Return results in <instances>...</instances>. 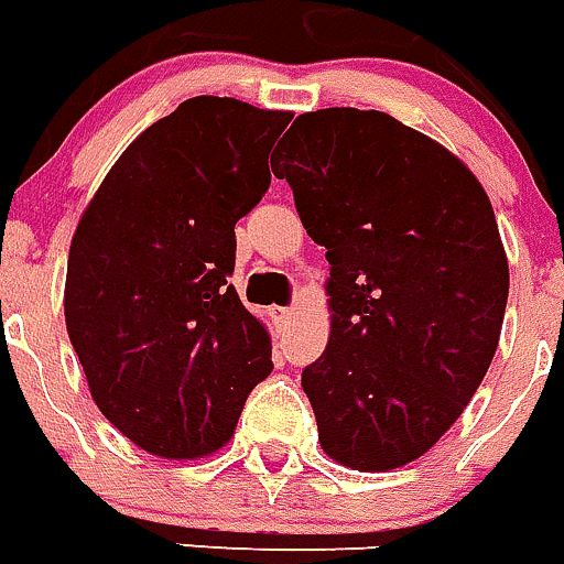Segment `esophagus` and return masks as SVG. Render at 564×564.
<instances>
[{
  "instance_id": "34e87169",
  "label": "esophagus",
  "mask_w": 564,
  "mask_h": 564,
  "mask_svg": "<svg viewBox=\"0 0 564 564\" xmlns=\"http://www.w3.org/2000/svg\"><path fill=\"white\" fill-rule=\"evenodd\" d=\"M294 314H296V308H279V319H285V323L294 317Z\"/></svg>"
}]
</instances>
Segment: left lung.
<instances>
[{"mask_svg":"<svg viewBox=\"0 0 564 564\" xmlns=\"http://www.w3.org/2000/svg\"><path fill=\"white\" fill-rule=\"evenodd\" d=\"M270 169L328 259L326 352L303 372L323 452L358 471L419 460L460 419L501 337L510 264L460 156L393 116H296Z\"/></svg>","mask_w":564,"mask_h":564,"instance_id":"1","label":"left lung"}]
</instances>
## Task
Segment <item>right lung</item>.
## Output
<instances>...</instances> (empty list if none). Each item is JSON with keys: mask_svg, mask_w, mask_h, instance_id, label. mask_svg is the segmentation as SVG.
Here are the masks:
<instances>
[{"mask_svg": "<svg viewBox=\"0 0 564 564\" xmlns=\"http://www.w3.org/2000/svg\"><path fill=\"white\" fill-rule=\"evenodd\" d=\"M288 121L238 98H188L130 142L72 236L63 314L93 402L162 460L227 445L273 369L268 326L227 276Z\"/></svg>", "mask_w": 564, "mask_h": 564, "instance_id": "obj_1", "label": "right lung"}]
</instances>
